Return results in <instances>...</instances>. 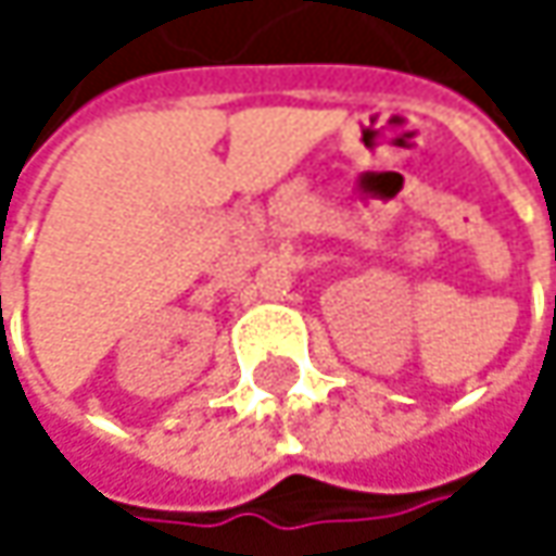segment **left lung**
<instances>
[{"label": "left lung", "instance_id": "obj_1", "mask_svg": "<svg viewBox=\"0 0 556 556\" xmlns=\"http://www.w3.org/2000/svg\"><path fill=\"white\" fill-rule=\"evenodd\" d=\"M554 321H556V299H554Z\"/></svg>", "mask_w": 556, "mask_h": 556}]
</instances>
